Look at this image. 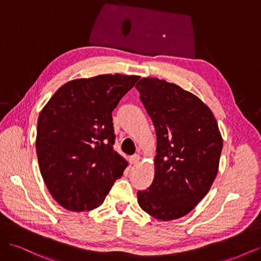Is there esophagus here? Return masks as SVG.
I'll return each mask as SVG.
<instances>
[{
    "label": "esophagus",
    "mask_w": 261,
    "mask_h": 261,
    "mask_svg": "<svg viewBox=\"0 0 261 261\" xmlns=\"http://www.w3.org/2000/svg\"><path fill=\"white\" fill-rule=\"evenodd\" d=\"M139 159H140V158H139L138 154H134L129 158V163L130 164H136V163H138Z\"/></svg>",
    "instance_id": "34e87169"
}]
</instances>
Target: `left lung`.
<instances>
[{"label": "left lung", "instance_id": "left-lung-1", "mask_svg": "<svg viewBox=\"0 0 261 261\" xmlns=\"http://www.w3.org/2000/svg\"><path fill=\"white\" fill-rule=\"evenodd\" d=\"M136 89L156 135L154 178L138 191L144 211L162 221L191 212L215 180L222 137L210 109L195 94L158 78H141Z\"/></svg>", "mask_w": 261, "mask_h": 261}]
</instances>
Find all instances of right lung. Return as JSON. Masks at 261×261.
Returning <instances> with one entry per match:
<instances>
[{
  "instance_id": "add662e5",
  "label": "right lung",
  "mask_w": 261,
  "mask_h": 261,
  "mask_svg": "<svg viewBox=\"0 0 261 261\" xmlns=\"http://www.w3.org/2000/svg\"><path fill=\"white\" fill-rule=\"evenodd\" d=\"M138 76L99 75L63 85L38 118L36 149L50 194L70 211L99 207L127 167L117 154L112 112Z\"/></svg>"
}]
</instances>
